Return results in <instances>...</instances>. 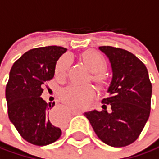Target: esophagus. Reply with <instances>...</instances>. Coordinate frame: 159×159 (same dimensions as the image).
I'll list each match as a JSON object with an SVG mask.
<instances>
[{
  "instance_id": "obj_1",
  "label": "esophagus",
  "mask_w": 159,
  "mask_h": 159,
  "mask_svg": "<svg viewBox=\"0 0 159 159\" xmlns=\"http://www.w3.org/2000/svg\"><path fill=\"white\" fill-rule=\"evenodd\" d=\"M73 115H78V114H81V111H78V110H74L72 111ZM50 119L52 122H59L62 123L65 121V115H64V111L62 109H59L57 107H55L52 109V111L50 114Z\"/></svg>"
}]
</instances>
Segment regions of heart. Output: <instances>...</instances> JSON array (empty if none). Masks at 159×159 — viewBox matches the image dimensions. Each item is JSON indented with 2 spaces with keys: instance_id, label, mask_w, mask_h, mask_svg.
I'll list each match as a JSON object with an SVG mask.
<instances>
[{
  "instance_id": "b5f03b06",
  "label": "heart",
  "mask_w": 159,
  "mask_h": 159,
  "mask_svg": "<svg viewBox=\"0 0 159 159\" xmlns=\"http://www.w3.org/2000/svg\"><path fill=\"white\" fill-rule=\"evenodd\" d=\"M82 60L91 71V80L100 88H105L107 85L108 78L105 71L107 61L104 56L97 51L89 50L82 53ZM70 62L71 60L69 55H63L60 57L55 65V75L64 79L68 74ZM94 94L95 91L91 85H71L61 90L60 99L73 109H83L91 102Z\"/></svg>"
}]
</instances>
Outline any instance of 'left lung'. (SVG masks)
<instances>
[{
    "label": "left lung",
    "instance_id": "1",
    "mask_svg": "<svg viewBox=\"0 0 159 159\" xmlns=\"http://www.w3.org/2000/svg\"><path fill=\"white\" fill-rule=\"evenodd\" d=\"M99 49L109 58L112 81L103 110L85 113L98 138L112 147L127 146L139 137L151 110L152 83L145 65L132 52L112 46Z\"/></svg>",
    "mask_w": 159,
    "mask_h": 159
}]
</instances>
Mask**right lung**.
Segmentation results:
<instances>
[{"mask_svg":"<svg viewBox=\"0 0 159 159\" xmlns=\"http://www.w3.org/2000/svg\"><path fill=\"white\" fill-rule=\"evenodd\" d=\"M67 51L60 46L29 50L14 63L5 88L10 121L29 143L48 145L61 136L58 122H52L51 108L40 97L47 82L54 75L55 64Z\"/></svg>","mask_w":159,"mask_h":159,"instance_id":"add662e5","label":"right lung"}]
</instances>
